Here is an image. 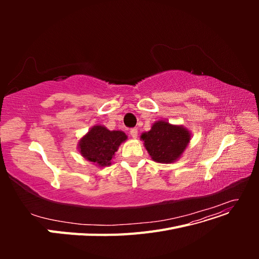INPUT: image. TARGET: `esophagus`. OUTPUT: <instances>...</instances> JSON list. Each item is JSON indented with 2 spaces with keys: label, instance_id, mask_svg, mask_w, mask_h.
<instances>
[{
  "label": "esophagus",
  "instance_id": "1",
  "mask_svg": "<svg viewBox=\"0 0 259 259\" xmlns=\"http://www.w3.org/2000/svg\"><path fill=\"white\" fill-rule=\"evenodd\" d=\"M130 134H131V136H132L133 138L136 139L137 136H138V131H137L136 128H132V130L130 131Z\"/></svg>",
  "mask_w": 259,
  "mask_h": 259
}]
</instances>
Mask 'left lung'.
<instances>
[{
	"mask_svg": "<svg viewBox=\"0 0 259 259\" xmlns=\"http://www.w3.org/2000/svg\"><path fill=\"white\" fill-rule=\"evenodd\" d=\"M140 139L154 162L169 164L183 155L190 143L191 132L183 125L159 120L152 124L150 131L143 133Z\"/></svg>",
	"mask_w": 259,
	"mask_h": 259,
	"instance_id": "left-lung-1",
	"label": "left lung"
}]
</instances>
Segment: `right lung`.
Masks as SVG:
<instances>
[{
  "mask_svg": "<svg viewBox=\"0 0 259 259\" xmlns=\"http://www.w3.org/2000/svg\"><path fill=\"white\" fill-rule=\"evenodd\" d=\"M127 135L122 131H109L104 125H94L79 140L77 149L85 160L105 167L111 165L112 158Z\"/></svg>",
  "mask_w": 259,
  "mask_h": 259,
  "instance_id": "1",
  "label": "right lung"
}]
</instances>
